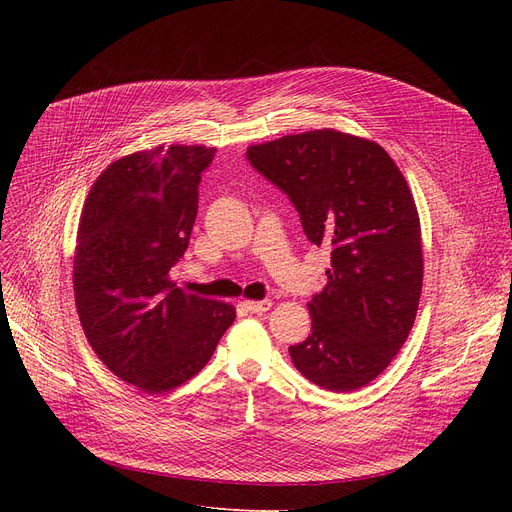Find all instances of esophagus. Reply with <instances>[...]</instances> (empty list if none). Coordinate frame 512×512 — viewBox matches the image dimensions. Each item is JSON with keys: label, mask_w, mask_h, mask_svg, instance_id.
<instances>
[{"label": "esophagus", "mask_w": 512, "mask_h": 512, "mask_svg": "<svg viewBox=\"0 0 512 512\" xmlns=\"http://www.w3.org/2000/svg\"><path fill=\"white\" fill-rule=\"evenodd\" d=\"M245 307L247 311L251 313H265L272 309V301L270 299H263V301H245Z\"/></svg>", "instance_id": "1"}]
</instances>
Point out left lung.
<instances>
[{
  "label": "left lung",
  "instance_id": "obj_1",
  "mask_svg": "<svg viewBox=\"0 0 512 512\" xmlns=\"http://www.w3.org/2000/svg\"><path fill=\"white\" fill-rule=\"evenodd\" d=\"M247 157L290 197L313 245L332 247L328 284L307 303L311 334L288 348L294 367L332 392L367 386L409 338L423 286L405 176L384 147L334 128L251 145Z\"/></svg>",
  "mask_w": 512,
  "mask_h": 512
}]
</instances>
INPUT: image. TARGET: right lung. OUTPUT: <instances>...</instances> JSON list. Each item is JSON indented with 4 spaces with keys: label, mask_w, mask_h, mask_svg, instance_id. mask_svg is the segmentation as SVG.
I'll use <instances>...</instances> for the list:
<instances>
[{
    "label": "right lung",
    "mask_w": 512,
    "mask_h": 512,
    "mask_svg": "<svg viewBox=\"0 0 512 512\" xmlns=\"http://www.w3.org/2000/svg\"><path fill=\"white\" fill-rule=\"evenodd\" d=\"M211 157L205 145L124 155L97 176L80 215L72 270L80 326L107 369L149 394L197 375L236 317L230 303L170 280Z\"/></svg>",
    "instance_id": "right-lung-1"
}]
</instances>
